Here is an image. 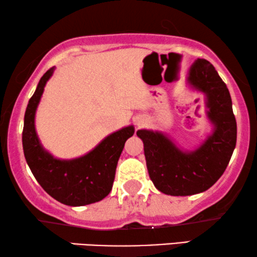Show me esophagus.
<instances>
[{"label": "esophagus", "instance_id": "esophagus-1", "mask_svg": "<svg viewBox=\"0 0 257 257\" xmlns=\"http://www.w3.org/2000/svg\"><path fill=\"white\" fill-rule=\"evenodd\" d=\"M135 122H136V124L139 125V127H141V125H143L144 123H146V118H144L143 116H137Z\"/></svg>", "mask_w": 257, "mask_h": 257}]
</instances>
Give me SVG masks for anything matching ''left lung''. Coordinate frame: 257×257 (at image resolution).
<instances>
[{"label":"left lung","instance_id":"obj_1","mask_svg":"<svg viewBox=\"0 0 257 257\" xmlns=\"http://www.w3.org/2000/svg\"><path fill=\"white\" fill-rule=\"evenodd\" d=\"M186 84L205 95L212 133L193 150L177 146L168 134L140 129L144 156L155 187L169 196H192L214 185L228 165L236 144V121L228 88L213 65L197 59Z\"/></svg>","mask_w":257,"mask_h":257}]
</instances>
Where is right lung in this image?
Instances as JSON below:
<instances>
[{"mask_svg":"<svg viewBox=\"0 0 257 257\" xmlns=\"http://www.w3.org/2000/svg\"><path fill=\"white\" fill-rule=\"evenodd\" d=\"M55 67L46 71L29 100L24 115L22 142L32 175L43 189L61 204L84 206L102 200L113 187L115 171L124 143L135 133L133 124L104 137L89 153L72 160H60L42 146L35 117L44 87Z\"/></svg>","mask_w":257,"mask_h":257,"instance_id":"1","label":"right lung"}]
</instances>
